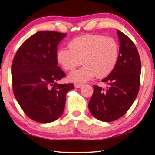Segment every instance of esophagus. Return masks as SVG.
Returning a JSON list of instances; mask_svg holds the SVG:
<instances>
[{"label":"esophagus","instance_id":"obj_1","mask_svg":"<svg viewBox=\"0 0 155 155\" xmlns=\"http://www.w3.org/2000/svg\"><path fill=\"white\" fill-rule=\"evenodd\" d=\"M74 85H75L76 88H80L82 86V84H81V83H75V84H74Z\"/></svg>","mask_w":155,"mask_h":155}]
</instances>
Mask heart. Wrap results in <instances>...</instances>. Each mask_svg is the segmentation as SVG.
Instances as JSON below:
<instances>
[{"instance_id": "1", "label": "heart", "mask_w": 155, "mask_h": 155, "mask_svg": "<svg viewBox=\"0 0 155 155\" xmlns=\"http://www.w3.org/2000/svg\"><path fill=\"white\" fill-rule=\"evenodd\" d=\"M68 47L57 51L56 58L65 71H73L82 63V68L71 73L72 81L84 82L96 75L104 78L110 75L117 65L119 45L115 39L99 35H85L74 38Z\"/></svg>"}]
</instances>
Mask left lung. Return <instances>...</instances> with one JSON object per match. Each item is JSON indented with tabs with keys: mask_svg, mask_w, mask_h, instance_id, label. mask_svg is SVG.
Wrapping results in <instances>:
<instances>
[{
	"mask_svg": "<svg viewBox=\"0 0 155 155\" xmlns=\"http://www.w3.org/2000/svg\"><path fill=\"white\" fill-rule=\"evenodd\" d=\"M119 58L113 72L102 80L106 90L94 85L88 107L97 119L111 122L122 117L134 102L140 84L141 61L134 43L119 30Z\"/></svg>",
	"mask_w": 155,
	"mask_h": 155,
	"instance_id": "obj_1",
	"label": "left lung"
}]
</instances>
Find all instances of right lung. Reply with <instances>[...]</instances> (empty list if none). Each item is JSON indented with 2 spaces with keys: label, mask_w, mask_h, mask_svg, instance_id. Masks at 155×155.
<instances>
[{
  "label": "right lung",
  "mask_w": 155,
  "mask_h": 155,
  "mask_svg": "<svg viewBox=\"0 0 155 155\" xmlns=\"http://www.w3.org/2000/svg\"><path fill=\"white\" fill-rule=\"evenodd\" d=\"M65 33L43 31L24 41L11 67L14 95L22 111L39 123H50L62 115L66 94L73 84H58L65 73L58 66V44Z\"/></svg>",
  "instance_id": "right-lung-1"
}]
</instances>
